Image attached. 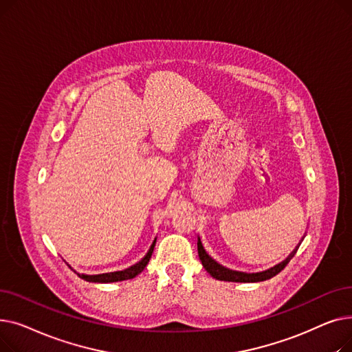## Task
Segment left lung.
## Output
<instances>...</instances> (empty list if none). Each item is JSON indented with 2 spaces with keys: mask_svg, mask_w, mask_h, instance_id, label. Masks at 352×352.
<instances>
[{
  "mask_svg": "<svg viewBox=\"0 0 352 352\" xmlns=\"http://www.w3.org/2000/svg\"><path fill=\"white\" fill-rule=\"evenodd\" d=\"M198 255H199V260H201L202 265H204V268L207 270V272H210L211 276H214L215 280H219V281H231V283H258V281L270 280V278H272L274 275L281 272L291 260V258H288V260H285L283 264L271 268L270 271L260 272V274H244V272L230 271L224 267H221L219 264H217L212 260V258L206 252L204 247H202L199 238H198Z\"/></svg>",
  "mask_w": 352,
  "mask_h": 352,
  "instance_id": "8db88e82",
  "label": "left lung"
}]
</instances>
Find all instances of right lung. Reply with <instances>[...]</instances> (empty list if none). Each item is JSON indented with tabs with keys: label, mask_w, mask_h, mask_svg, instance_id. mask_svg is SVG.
Wrapping results in <instances>:
<instances>
[{
	"label": "right lung",
	"mask_w": 352,
	"mask_h": 352,
	"mask_svg": "<svg viewBox=\"0 0 352 352\" xmlns=\"http://www.w3.org/2000/svg\"><path fill=\"white\" fill-rule=\"evenodd\" d=\"M154 245H155V243L151 245L150 251H148V254L142 258V260L138 264H135L134 267L128 268L125 271L101 274V275H84V274H77V275L80 276V278H82L85 281H89V283H117V281H124V280H131V278H134L135 275H138L146 267L148 261H150V258L153 255Z\"/></svg>",
	"instance_id": "add662e5"
}]
</instances>
